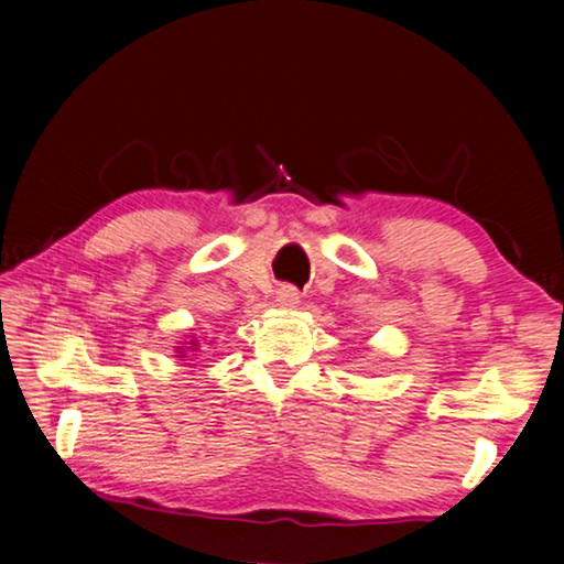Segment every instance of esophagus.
Segmentation results:
<instances>
[{
  "label": "esophagus",
  "mask_w": 564,
  "mask_h": 564,
  "mask_svg": "<svg viewBox=\"0 0 564 564\" xmlns=\"http://www.w3.org/2000/svg\"><path fill=\"white\" fill-rule=\"evenodd\" d=\"M275 301H279V306L283 308H296L301 303V296L293 285H283V289L275 291Z\"/></svg>",
  "instance_id": "obj_1"
}]
</instances>
